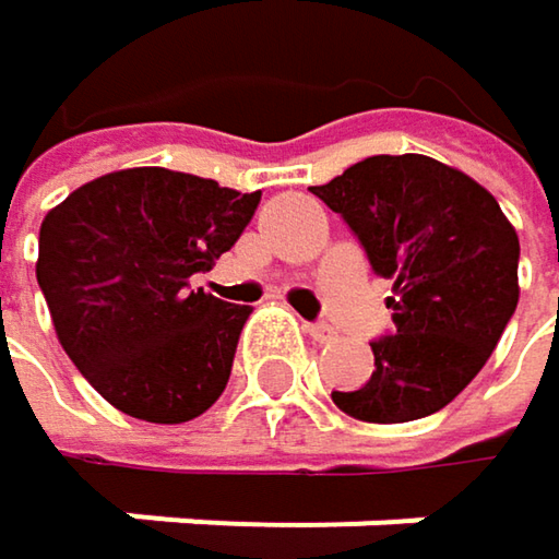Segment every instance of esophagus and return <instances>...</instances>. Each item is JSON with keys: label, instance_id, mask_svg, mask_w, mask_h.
Wrapping results in <instances>:
<instances>
[{"label": "esophagus", "instance_id": "34e87169", "mask_svg": "<svg viewBox=\"0 0 559 559\" xmlns=\"http://www.w3.org/2000/svg\"><path fill=\"white\" fill-rule=\"evenodd\" d=\"M304 330L317 340V343H330L336 336V330L330 323H304Z\"/></svg>", "mask_w": 559, "mask_h": 559}]
</instances>
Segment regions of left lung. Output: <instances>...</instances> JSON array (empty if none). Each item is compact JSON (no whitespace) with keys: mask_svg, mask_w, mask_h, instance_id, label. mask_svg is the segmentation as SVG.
I'll return each instance as SVG.
<instances>
[{"mask_svg":"<svg viewBox=\"0 0 559 559\" xmlns=\"http://www.w3.org/2000/svg\"><path fill=\"white\" fill-rule=\"evenodd\" d=\"M353 229L376 275L394 281V333L372 340L366 385L333 391L336 407L404 424L466 389L518 307V233L499 200L427 155H376L310 187Z\"/></svg>","mask_w":559,"mask_h":559,"instance_id":"left-lung-1","label":"left lung"}]
</instances>
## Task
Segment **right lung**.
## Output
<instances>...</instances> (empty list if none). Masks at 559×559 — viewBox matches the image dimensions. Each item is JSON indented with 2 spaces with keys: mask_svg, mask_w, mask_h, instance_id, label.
I'll return each mask as SVG.
<instances>
[{
  "mask_svg": "<svg viewBox=\"0 0 559 559\" xmlns=\"http://www.w3.org/2000/svg\"><path fill=\"white\" fill-rule=\"evenodd\" d=\"M259 200L183 170L129 168L45 216L38 287L57 340L112 407L183 424L216 404L252 307L190 290V278L236 246Z\"/></svg>",
  "mask_w": 559,
  "mask_h": 559,
  "instance_id": "1",
  "label": "right lung"
}]
</instances>
